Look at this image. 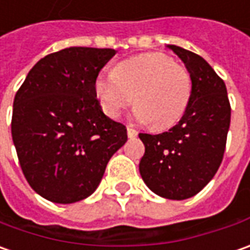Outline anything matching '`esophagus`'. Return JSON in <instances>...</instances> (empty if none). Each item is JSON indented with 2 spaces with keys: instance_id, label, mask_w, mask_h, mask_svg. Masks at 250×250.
Listing matches in <instances>:
<instances>
[{
  "instance_id": "1",
  "label": "esophagus",
  "mask_w": 250,
  "mask_h": 250,
  "mask_svg": "<svg viewBox=\"0 0 250 250\" xmlns=\"http://www.w3.org/2000/svg\"><path fill=\"white\" fill-rule=\"evenodd\" d=\"M126 132H128V136L129 137L137 136V130L135 128H133V125H128V126H126Z\"/></svg>"
}]
</instances>
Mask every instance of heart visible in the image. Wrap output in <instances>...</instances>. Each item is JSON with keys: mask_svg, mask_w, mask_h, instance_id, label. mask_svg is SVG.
Listing matches in <instances>:
<instances>
[{"mask_svg": "<svg viewBox=\"0 0 250 250\" xmlns=\"http://www.w3.org/2000/svg\"><path fill=\"white\" fill-rule=\"evenodd\" d=\"M191 75L164 53H146L120 62L111 75H99L95 92L108 117H118L135 96V117L152 129L173 126L191 99Z\"/></svg>", "mask_w": 250, "mask_h": 250, "instance_id": "obj_1", "label": "heart"}]
</instances>
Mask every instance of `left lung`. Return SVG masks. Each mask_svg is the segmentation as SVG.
Here are the masks:
<instances>
[{
	"mask_svg": "<svg viewBox=\"0 0 250 250\" xmlns=\"http://www.w3.org/2000/svg\"><path fill=\"white\" fill-rule=\"evenodd\" d=\"M191 75V99L182 120L168 132L139 133L145 155L139 170L147 187L168 199L198 194L220 167L230 128L231 105L226 83L207 60L169 45Z\"/></svg>",
	"mask_w": 250,
	"mask_h": 250,
	"instance_id": "1",
	"label": "left lung"
}]
</instances>
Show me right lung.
Masks as SVG:
<instances>
[{"label": "right lung", "mask_w": 250, "mask_h": 250, "mask_svg": "<svg viewBox=\"0 0 250 250\" xmlns=\"http://www.w3.org/2000/svg\"><path fill=\"white\" fill-rule=\"evenodd\" d=\"M115 55L71 46L46 55L15 95L12 139L20 168L37 194L73 204L98 188L126 128L102 111L95 81Z\"/></svg>", "instance_id": "add662e5"}]
</instances>
